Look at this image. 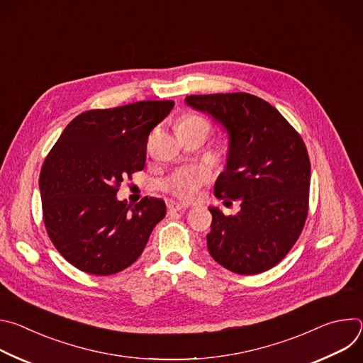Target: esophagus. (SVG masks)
<instances>
[{
	"label": "esophagus",
	"mask_w": 363,
	"mask_h": 363,
	"mask_svg": "<svg viewBox=\"0 0 363 363\" xmlns=\"http://www.w3.org/2000/svg\"><path fill=\"white\" fill-rule=\"evenodd\" d=\"M186 208H188V206L184 205V203H178V202H169V203H168V213H169V214L181 213V211H185Z\"/></svg>",
	"instance_id": "34e87169"
}]
</instances>
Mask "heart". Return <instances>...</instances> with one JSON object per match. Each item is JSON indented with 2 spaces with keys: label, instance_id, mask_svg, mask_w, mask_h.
<instances>
[{
  "label": "heart",
  "instance_id": "1",
  "mask_svg": "<svg viewBox=\"0 0 363 363\" xmlns=\"http://www.w3.org/2000/svg\"><path fill=\"white\" fill-rule=\"evenodd\" d=\"M188 126H202L208 129L210 125L205 119L191 115L186 116L181 123L179 128H188ZM211 179V172L205 167H185L181 169H177L169 177H167L162 181V189L172 194L174 196L182 199V201H192L199 196L201 188L208 184Z\"/></svg>",
  "mask_w": 363,
  "mask_h": 363
}]
</instances>
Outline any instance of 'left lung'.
I'll use <instances>...</instances> for the list:
<instances>
[{
	"label": "left lung",
	"mask_w": 363,
	"mask_h": 363,
	"mask_svg": "<svg viewBox=\"0 0 363 363\" xmlns=\"http://www.w3.org/2000/svg\"><path fill=\"white\" fill-rule=\"evenodd\" d=\"M185 101L225 128L227 167L216 181L214 195L224 203L241 201L237 216L227 217L210 206L208 251L233 273H263L283 260L307 218L306 145L274 106L254 94H191Z\"/></svg>",
	"instance_id": "left-lung-1"
}]
</instances>
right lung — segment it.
Segmentation results:
<instances>
[{"label": "right lung", "mask_w": 363, "mask_h": 363, "mask_svg": "<svg viewBox=\"0 0 363 363\" xmlns=\"http://www.w3.org/2000/svg\"><path fill=\"white\" fill-rule=\"evenodd\" d=\"M172 100H143L76 116L48 152L40 172L43 220L57 251L76 269L111 276L133 264L167 214L158 198L132 205L116 194L142 171L150 130Z\"/></svg>", "instance_id": "add662e5"}]
</instances>
